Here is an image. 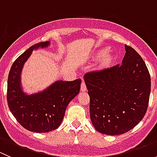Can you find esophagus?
Returning <instances> with one entry per match:
<instances>
[{
  "instance_id": "1",
  "label": "esophagus",
  "mask_w": 157,
  "mask_h": 157,
  "mask_svg": "<svg viewBox=\"0 0 157 157\" xmlns=\"http://www.w3.org/2000/svg\"><path fill=\"white\" fill-rule=\"evenodd\" d=\"M80 90H81L82 92H85L86 90V84H85V82L84 80H82V83H81V85H80Z\"/></svg>"
}]
</instances>
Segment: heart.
Instances as JSON below:
<instances>
[{
  "instance_id": "heart-1",
  "label": "heart",
  "mask_w": 157,
  "mask_h": 157,
  "mask_svg": "<svg viewBox=\"0 0 157 157\" xmlns=\"http://www.w3.org/2000/svg\"><path fill=\"white\" fill-rule=\"evenodd\" d=\"M106 52H107L106 49H104V50L101 51V52H99V53H98L97 56L98 57L103 56V55H105ZM112 56H111V55H107V56H105V58H104L101 61L100 66H101V67H106V66H108L109 64H110L111 62H112Z\"/></svg>"
}]
</instances>
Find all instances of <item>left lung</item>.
I'll use <instances>...</instances> for the list:
<instances>
[{
  "label": "left lung",
  "mask_w": 157,
  "mask_h": 157,
  "mask_svg": "<svg viewBox=\"0 0 157 157\" xmlns=\"http://www.w3.org/2000/svg\"><path fill=\"white\" fill-rule=\"evenodd\" d=\"M121 65L86 73L84 81L90 98V112L96 130L118 135L143 119L150 94V76L140 55L125 45Z\"/></svg>",
  "instance_id": "obj_1"
}]
</instances>
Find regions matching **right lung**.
Wrapping results in <instances>:
<instances>
[{"label":"right lung","mask_w":157,"mask_h":157,"mask_svg":"<svg viewBox=\"0 0 157 157\" xmlns=\"http://www.w3.org/2000/svg\"><path fill=\"white\" fill-rule=\"evenodd\" d=\"M50 42H39L29 47L16 59L7 80V103L17 121L28 131L49 132L62 122L66 108L80 90L81 80H58L43 91L28 95L21 86V71L33 50L44 48Z\"/></svg>","instance_id":"right-lung-1"}]
</instances>
